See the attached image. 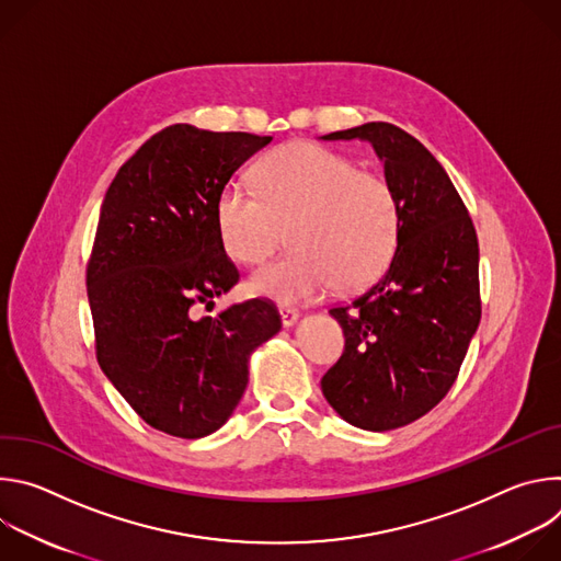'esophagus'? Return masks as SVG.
Wrapping results in <instances>:
<instances>
[{
	"mask_svg": "<svg viewBox=\"0 0 561 561\" xmlns=\"http://www.w3.org/2000/svg\"><path fill=\"white\" fill-rule=\"evenodd\" d=\"M279 314H282L284 327H293L297 322V317H299L297 308H293V306H279Z\"/></svg>",
	"mask_w": 561,
	"mask_h": 561,
	"instance_id": "1",
	"label": "esophagus"
}]
</instances>
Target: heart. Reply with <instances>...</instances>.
<instances>
[{"instance_id": "1", "label": "heart", "mask_w": 561, "mask_h": 561, "mask_svg": "<svg viewBox=\"0 0 561 561\" xmlns=\"http://www.w3.org/2000/svg\"><path fill=\"white\" fill-rule=\"evenodd\" d=\"M255 193L228 184L217 197V228L239 264L264 262L282 242L293 249L262 266L251 288L279 301L355 290L381 275L399 237V204L386 178L310 141L275 148L257 164Z\"/></svg>"}]
</instances>
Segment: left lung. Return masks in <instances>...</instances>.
<instances>
[{"instance_id": "obj_1", "label": "left lung", "mask_w": 561, "mask_h": 561, "mask_svg": "<svg viewBox=\"0 0 561 561\" xmlns=\"http://www.w3.org/2000/svg\"><path fill=\"white\" fill-rule=\"evenodd\" d=\"M322 139L370 141L399 204L386 271L329 310L346 344L322 377L324 397L346 422L392 431L435 409L459 375L482 317L477 232L444 167L407 130L370 122Z\"/></svg>"}]
</instances>
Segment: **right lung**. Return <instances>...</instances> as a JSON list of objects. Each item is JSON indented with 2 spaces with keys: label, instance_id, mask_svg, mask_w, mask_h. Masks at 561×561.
Here are the masks:
<instances>
[{
  "label": "right lung",
  "instance_id": "1",
  "mask_svg": "<svg viewBox=\"0 0 561 561\" xmlns=\"http://www.w3.org/2000/svg\"><path fill=\"white\" fill-rule=\"evenodd\" d=\"M271 139L169 126L117 171L102 204L87 266L95 355L130 409L173 437L215 433L247 390L249 355L282 329L266 299L199 314L239 282L217 197Z\"/></svg>",
  "mask_w": 561,
  "mask_h": 561
}]
</instances>
